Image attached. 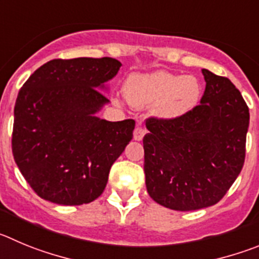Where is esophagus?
I'll return each instance as SVG.
<instances>
[{"label": "esophagus", "mask_w": 259, "mask_h": 259, "mask_svg": "<svg viewBox=\"0 0 259 259\" xmlns=\"http://www.w3.org/2000/svg\"><path fill=\"white\" fill-rule=\"evenodd\" d=\"M144 134H146V129H144L143 126H141V125H137V127H135V130H134L135 141H142L144 137Z\"/></svg>", "instance_id": "1"}]
</instances>
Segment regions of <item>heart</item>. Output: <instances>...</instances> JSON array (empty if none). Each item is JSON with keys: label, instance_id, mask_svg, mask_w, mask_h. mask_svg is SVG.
I'll return each mask as SVG.
<instances>
[{"label": "heart", "instance_id": "heart-1", "mask_svg": "<svg viewBox=\"0 0 259 259\" xmlns=\"http://www.w3.org/2000/svg\"><path fill=\"white\" fill-rule=\"evenodd\" d=\"M124 93L127 102L137 108L156 105V112L163 118H176L197 106L200 85L194 76H181L158 71L132 74L126 79Z\"/></svg>", "mask_w": 259, "mask_h": 259}]
</instances>
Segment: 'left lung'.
Listing matches in <instances>:
<instances>
[{
  "label": "left lung",
  "instance_id": "left-lung-1",
  "mask_svg": "<svg viewBox=\"0 0 259 259\" xmlns=\"http://www.w3.org/2000/svg\"><path fill=\"white\" fill-rule=\"evenodd\" d=\"M200 103L176 118L151 116L143 138L144 174L154 202L195 211L224 198L245 159L249 108L225 76L202 69Z\"/></svg>",
  "mask_w": 259,
  "mask_h": 259
}]
</instances>
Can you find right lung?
<instances>
[{
    "instance_id": "add662e5",
    "label": "right lung",
    "mask_w": 259,
    "mask_h": 259,
    "mask_svg": "<svg viewBox=\"0 0 259 259\" xmlns=\"http://www.w3.org/2000/svg\"><path fill=\"white\" fill-rule=\"evenodd\" d=\"M121 62L111 57L51 60L19 91L14 110V159L30 188L64 206L93 202L111 166L133 139L135 121H106L94 113L108 102L97 88Z\"/></svg>"
}]
</instances>
